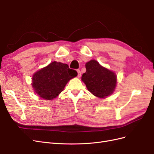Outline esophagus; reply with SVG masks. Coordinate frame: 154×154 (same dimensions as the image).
<instances>
[{
  "mask_svg": "<svg viewBox=\"0 0 154 154\" xmlns=\"http://www.w3.org/2000/svg\"><path fill=\"white\" fill-rule=\"evenodd\" d=\"M77 72H78V78H80V77L81 76V74H82L81 71H80V70L78 69V70H77Z\"/></svg>",
  "mask_w": 154,
  "mask_h": 154,
  "instance_id": "obj_1",
  "label": "esophagus"
}]
</instances>
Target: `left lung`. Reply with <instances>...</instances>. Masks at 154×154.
I'll return each instance as SVG.
<instances>
[{
  "label": "left lung",
  "mask_w": 154,
  "mask_h": 154,
  "mask_svg": "<svg viewBox=\"0 0 154 154\" xmlns=\"http://www.w3.org/2000/svg\"><path fill=\"white\" fill-rule=\"evenodd\" d=\"M85 67L82 80L88 91L101 98L112 94L117 83V76L114 72L102 67L95 60L86 63Z\"/></svg>",
  "instance_id": "8db88e82"
}]
</instances>
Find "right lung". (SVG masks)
I'll return each mask as SVG.
<instances>
[{
  "mask_svg": "<svg viewBox=\"0 0 154 154\" xmlns=\"http://www.w3.org/2000/svg\"><path fill=\"white\" fill-rule=\"evenodd\" d=\"M78 75L68 65L53 62L36 72L32 78V87L39 97L46 100H53L61 93L67 82Z\"/></svg>",
  "mask_w": 154,
  "mask_h": 154,
  "instance_id": "add662e5",
  "label": "right lung"
}]
</instances>
